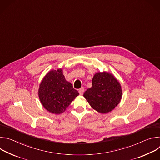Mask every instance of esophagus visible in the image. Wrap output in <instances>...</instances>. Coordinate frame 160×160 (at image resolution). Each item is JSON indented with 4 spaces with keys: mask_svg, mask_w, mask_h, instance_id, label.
I'll return each instance as SVG.
<instances>
[{
    "mask_svg": "<svg viewBox=\"0 0 160 160\" xmlns=\"http://www.w3.org/2000/svg\"><path fill=\"white\" fill-rule=\"evenodd\" d=\"M83 92H84V88L83 87L79 89V93L80 95H82L83 94Z\"/></svg>",
    "mask_w": 160,
    "mask_h": 160,
    "instance_id": "esophagus-1",
    "label": "esophagus"
}]
</instances>
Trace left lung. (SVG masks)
<instances>
[{
  "mask_svg": "<svg viewBox=\"0 0 160 160\" xmlns=\"http://www.w3.org/2000/svg\"><path fill=\"white\" fill-rule=\"evenodd\" d=\"M92 83V87L85 91L83 96L94 110L102 114L108 113L120 102L122 86L112 74L107 72H98Z\"/></svg>",
  "mask_w": 160,
  "mask_h": 160,
  "instance_id": "left-lung-1",
  "label": "left lung"
}]
</instances>
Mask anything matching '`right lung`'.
Instances as JSON below:
<instances>
[{
  "instance_id": "add662e5",
  "label": "right lung",
  "mask_w": 160,
  "mask_h": 160,
  "mask_svg": "<svg viewBox=\"0 0 160 160\" xmlns=\"http://www.w3.org/2000/svg\"><path fill=\"white\" fill-rule=\"evenodd\" d=\"M78 95L72 83L66 80L61 68L49 71L39 85L41 104L45 109L56 115L64 112Z\"/></svg>"
}]
</instances>
